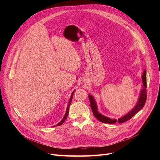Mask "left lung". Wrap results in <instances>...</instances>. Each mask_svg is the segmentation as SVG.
<instances>
[{
  "label": "left lung",
  "instance_id": "obj_1",
  "mask_svg": "<svg viewBox=\"0 0 160 160\" xmlns=\"http://www.w3.org/2000/svg\"><path fill=\"white\" fill-rule=\"evenodd\" d=\"M142 79L143 82V89L141 90L140 96L138 99V102L137 104L135 106V107L129 112L127 115L122 117L120 118H119L118 120L116 119H111L110 118H108L98 112L97 104L96 103V101L94 99V98L91 96L90 94L88 95V98L90 100V107L92 110L93 114L94 117L100 122L104 123H115L117 122L119 123H122L123 122H127V120H130L132 117H133L135 114L139 111L141 109H142V108L144 106V104L146 101L147 99V82H146V70H144L143 72V74L142 75Z\"/></svg>",
  "mask_w": 160,
  "mask_h": 160
}]
</instances>
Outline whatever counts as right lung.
<instances>
[{"mask_svg":"<svg viewBox=\"0 0 160 160\" xmlns=\"http://www.w3.org/2000/svg\"><path fill=\"white\" fill-rule=\"evenodd\" d=\"M74 92H75V90L73 91V92H72V96H71V97H70V101H69V104H68V107H67V109H66V113H65V115L64 116V117H63V118L62 119V120L59 123H58L57 125H56V126L57 125H58V126H59V125H62L64 122V121H65V120L66 119V118H67V117H68V113H69V109H70V104H71V102H72V99H73V94H74Z\"/></svg>","mask_w":160,"mask_h":160,"instance_id":"add662e5","label":"right lung"}]
</instances>
